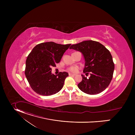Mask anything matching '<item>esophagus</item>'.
<instances>
[{
	"mask_svg": "<svg viewBox=\"0 0 135 135\" xmlns=\"http://www.w3.org/2000/svg\"><path fill=\"white\" fill-rule=\"evenodd\" d=\"M69 76H75V74H71V73H69Z\"/></svg>",
	"mask_w": 135,
	"mask_h": 135,
	"instance_id": "esophagus-1",
	"label": "esophagus"
}]
</instances>
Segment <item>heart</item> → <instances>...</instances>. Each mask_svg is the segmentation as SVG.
Segmentation results:
<instances>
[{"instance_id":"obj_1","label":"heart","mask_w":135,"mask_h":135,"mask_svg":"<svg viewBox=\"0 0 135 135\" xmlns=\"http://www.w3.org/2000/svg\"><path fill=\"white\" fill-rule=\"evenodd\" d=\"M69 70L71 72H73V73H76L78 71V68L77 67H75V66H72V67H70L69 68Z\"/></svg>"}]
</instances>
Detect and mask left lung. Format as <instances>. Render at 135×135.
Segmentation results:
<instances>
[{
    "label": "left lung",
    "instance_id": "1",
    "mask_svg": "<svg viewBox=\"0 0 135 135\" xmlns=\"http://www.w3.org/2000/svg\"><path fill=\"white\" fill-rule=\"evenodd\" d=\"M69 49L82 53L85 60L83 72L90 74L89 78L81 75L82 81L78 85L79 88L89 94H97L105 90L112 81L114 69L109 50L99 42L93 41L73 44Z\"/></svg>",
    "mask_w": 135,
    "mask_h": 135
}]
</instances>
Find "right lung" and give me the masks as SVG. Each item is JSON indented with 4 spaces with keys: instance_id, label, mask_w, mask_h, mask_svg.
Instances as JSON below:
<instances>
[{
    "instance_id": "add662e5",
    "label": "right lung",
    "mask_w": 135,
    "mask_h": 135,
    "mask_svg": "<svg viewBox=\"0 0 135 135\" xmlns=\"http://www.w3.org/2000/svg\"><path fill=\"white\" fill-rule=\"evenodd\" d=\"M70 45L49 42L40 43L33 48L26 60L25 75L35 92L42 95H51L63 88L68 73L60 72L55 75L52 73L51 67H55L60 61Z\"/></svg>"
}]
</instances>
